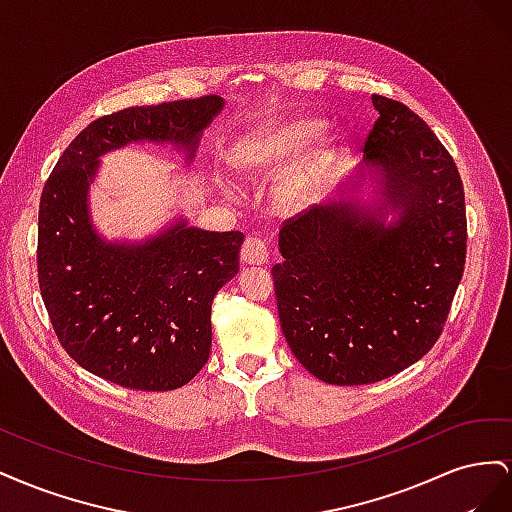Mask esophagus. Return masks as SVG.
Wrapping results in <instances>:
<instances>
[{
    "mask_svg": "<svg viewBox=\"0 0 512 512\" xmlns=\"http://www.w3.org/2000/svg\"><path fill=\"white\" fill-rule=\"evenodd\" d=\"M267 260H269L267 245L256 237H247L243 247H241V262H243V265L262 267V265H267Z\"/></svg>",
    "mask_w": 512,
    "mask_h": 512,
    "instance_id": "obj_1",
    "label": "esophagus"
}]
</instances>
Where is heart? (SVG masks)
Wrapping results in <instances>:
<instances>
[{
    "mask_svg": "<svg viewBox=\"0 0 512 512\" xmlns=\"http://www.w3.org/2000/svg\"><path fill=\"white\" fill-rule=\"evenodd\" d=\"M322 121L314 117H288L262 123L237 143L232 164L243 179L273 175L305 148L297 161L277 177L275 203L282 211L299 213L322 196L331 168L337 160L339 141L333 134H320Z\"/></svg>",
    "mask_w": 512,
    "mask_h": 512,
    "instance_id": "heart-1",
    "label": "heart"
}]
</instances>
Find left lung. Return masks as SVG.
Here are the masks:
<instances>
[{"instance_id":"obj_1","label":"left lung","mask_w":512,"mask_h":512,"mask_svg":"<svg viewBox=\"0 0 512 512\" xmlns=\"http://www.w3.org/2000/svg\"><path fill=\"white\" fill-rule=\"evenodd\" d=\"M371 104L380 117L363 162L331 200L284 224V260L271 271L292 354L337 386L384 380L425 356L466 265L453 158L406 104Z\"/></svg>"}]
</instances>
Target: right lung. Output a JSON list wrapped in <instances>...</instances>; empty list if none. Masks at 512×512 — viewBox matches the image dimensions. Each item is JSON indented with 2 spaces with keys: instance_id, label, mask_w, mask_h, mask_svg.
Wrapping results in <instances>:
<instances>
[{
  "instance_id": "add662e5",
  "label": "right lung",
  "mask_w": 512,
  "mask_h": 512,
  "mask_svg": "<svg viewBox=\"0 0 512 512\" xmlns=\"http://www.w3.org/2000/svg\"><path fill=\"white\" fill-rule=\"evenodd\" d=\"M224 98L132 106L74 138L44 183L38 282L61 346L83 369L136 391H173L205 367L211 303L239 273L243 232H209L175 218L141 241L106 239L89 209L102 156L168 145L192 164Z\"/></svg>"
}]
</instances>
